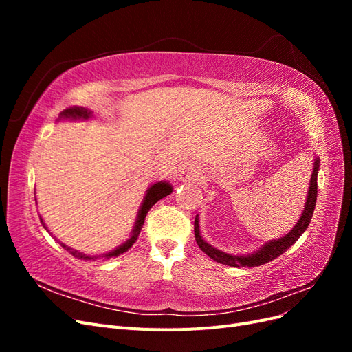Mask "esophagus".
Listing matches in <instances>:
<instances>
[{
	"label": "esophagus",
	"mask_w": 352,
	"mask_h": 352,
	"mask_svg": "<svg viewBox=\"0 0 352 352\" xmlns=\"http://www.w3.org/2000/svg\"><path fill=\"white\" fill-rule=\"evenodd\" d=\"M199 176H201L199 168L195 164H192V163L184 164L182 167H180L179 175H177L180 182H184V184L197 182V180H199Z\"/></svg>",
	"instance_id": "34e87169"
}]
</instances>
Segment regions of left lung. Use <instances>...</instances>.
Listing matches in <instances>:
<instances>
[{"label": "left lung", "mask_w": 352, "mask_h": 352, "mask_svg": "<svg viewBox=\"0 0 352 352\" xmlns=\"http://www.w3.org/2000/svg\"><path fill=\"white\" fill-rule=\"evenodd\" d=\"M320 170V160L318 157H314V166H313V173L310 179V186H308V192L305 198V206L301 212V217L298 219L296 225L291 229L289 233H286L285 236L279 239H272L269 242H264L258 250H255L248 254H229L221 251L216 247H212L204 238L201 236L199 230V216L197 214L195 223H194V230H195V239L201 251H204L210 258L214 261L230 265V267H257V265L269 263L274 258H278L280 254H283L287 248L294 245L305 229L308 228L313 217L314 207H316V199H317V173Z\"/></svg>", "instance_id": "obj_1"}]
</instances>
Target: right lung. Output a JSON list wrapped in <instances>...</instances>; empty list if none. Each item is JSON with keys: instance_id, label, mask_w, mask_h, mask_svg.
Returning a JSON list of instances; mask_svg holds the SVG:
<instances>
[{"instance_id": "obj_1", "label": "right lung", "mask_w": 352, "mask_h": 352, "mask_svg": "<svg viewBox=\"0 0 352 352\" xmlns=\"http://www.w3.org/2000/svg\"><path fill=\"white\" fill-rule=\"evenodd\" d=\"M92 117H94V113H92L89 109L74 107V109H67V110L63 111V113L58 116L57 120L88 122V120L92 119ZM172 192H173V186H172V184L167 182V180H160V182H155V184L148 186L146 192H145V197H144V199H142V202H141V207H140V210H138V216H136V220H135L133 229L131 230L129 238H127L123 243L119 245V247H116V248L111 250V251H107V252L100 254V255H91V254H85V252H82V251L74 250V248L69 247V245L63 243V242H60V241H58V242H60V245H61L63 248L67 250V251L73 255V257H76V258H79V260H85V261H88V260L97 261L98 258H100V260H110V258L119 257V255H122L123 252H126L127 250L132 248V245L136 242L138 236H140L146 212L150 211V208L155 204L157 201H160L162 198L170 195ZM35 201H36V198H35ZM39 219H41L42 226H44V229L52 236V233L50 232L48 226L45 225L44 219H42V216H39ZM54 238H56V236H54ZM56 241H57V238H56Z\"/></svg>"}]
</instances>
